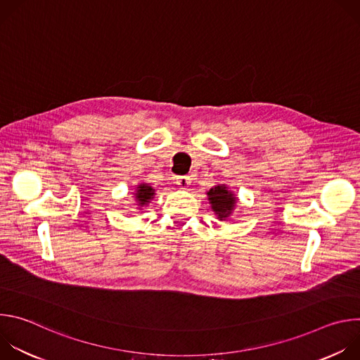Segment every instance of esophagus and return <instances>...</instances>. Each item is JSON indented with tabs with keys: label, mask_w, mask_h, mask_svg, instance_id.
I'll use <instances>...</instances> for the list:
<instances>
[{
	"label": "esophagus",
	"mask_w": 360,
	"mask_h": 360,
	"mask_svg": "<svg viewBox=\"0 0 360 360\" xmlns=\"http://www.w3.org/2000/svg\"><path fill=\"white\" fill-rule=\"evenodd\" d=\"M176 185L182 189L188 188L191 185V178L189 176H176Z\"/></svg>",
	"instance_id": "esophagus-1"
}]
</instances>
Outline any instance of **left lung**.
Here are the masks:
<instances>
[{
    "label": "left lung",
    "instance_id": "1",
    "mask_svg": "<svg viewBox=\"0 0 360 360\" xmlns=\"http://www.w3.org/2000/svg\"><path fill=\"white\" fill-rule=\"evenodd\" d=\"M208 199L212 211L215 212L219 221H225L228 217H231L238 202L233 192L229 191L226 185H218L215 188H211L208 192Z\"/></svg>",
    "mask_w": 360,
    "mask_h": 360
}]
</instances>
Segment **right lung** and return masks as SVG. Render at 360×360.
<instances>
[{
  "instance_id": "obj_1",
  "label": "right lung",
  "mask_w": 360,
  "mask_h": 360,
  "mask_svg": "<svg viewBox=\"0 0 360 360\" xmlns=\"http://www.w3.org/2000/svg\"><path fill=\"white\" fill-rule=\"evenodd\" d=\"M155 195V189L149 186L148 184H139L136 186V191L134 193V198L138 203V207H143V205L149 203V200Z\"/></svg>"
}]
</instances>
